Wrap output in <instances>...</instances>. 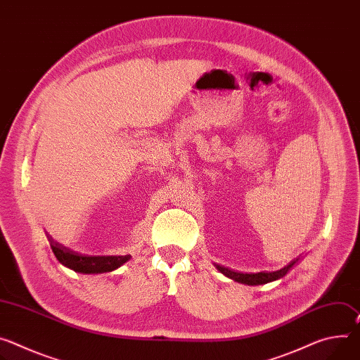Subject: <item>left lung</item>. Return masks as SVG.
Masks as SVG:
<instances>
[{"instance_id": "left-lung-1", "label": "left lung", "mask_w": 360, "mask_h": 360, "mask_svg": "<svg viewBox=\"0 0 360 360\" xmlns=\"http://www.w3.org/2000/svg\"><path fill=\"white\" fill-rule=\"evenodd\" d=\"M297 259H299V258L290 261V263H288L287 266H284L283 269H280V270H277V271H273V273H258V274H255V277L252 276V278L243 277V276H237V274H228V273H226V276H230V277L234 278L236 281H240V283H244V284H250V285L266 284V283H270V281H274V280H277V278L284 277V276L291 270V267L297 263Z\"/></svg>"}]
</instances>
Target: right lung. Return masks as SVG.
Here are the masks:
<instances>
[{
  "label": "right lung",
  "instance_id": "1",
  "mask_svg": "<svg viewBox=\"0 0 360 360\" xmlns=\"http://www.w3.org/2000/svg\"><path fill=\"white\" fill-rule=\"evenodd\" d=\"M51 250L57 259L63 266L68 269L82 273V274H102L109 273L116 269H119L124 259L122 257H87V255H79L69 248L63 247L57 241L51 238V236H47Z\"/></svg>",
  "mask_w": 360,
  "mask_h": 360
}]
</instances>
